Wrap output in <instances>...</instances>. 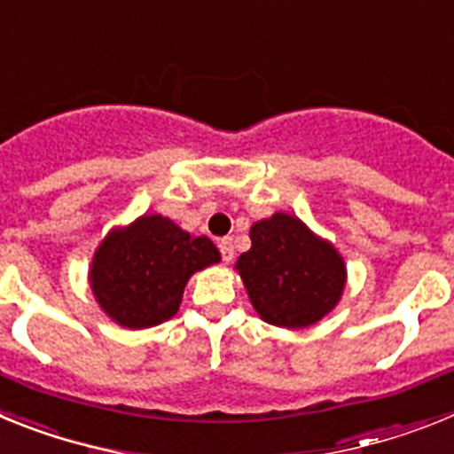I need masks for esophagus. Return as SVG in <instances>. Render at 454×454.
<instances>
[{
    "mask_svg": "<svg viewBox=\"0 0 454 454\" xmlns=\"http://www.w3.org/2000/svg\"><path fill=\"white\" fill-rule=\"evenodd\" d=\"M218 247L224 262L230 263L231 259H234V239H231V236H224V239L218 240Z\"/></svg>",
    "mask_w": 454,
    "mask_h": 454,
    "instance_id": "esophagus-1",
    "label": "esophagus"
}]
</instances>
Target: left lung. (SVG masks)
<instances>
[{
  "label": "left lung",
  "mask_w": 454,
  "mask_h": 454,
  "mask_svg": "<svg viewBox=\"0 0 454 454\" xmlns=\"http://www.w3.org/2000/svg\"><path fill=\"white\" fill-rule=\"evenodd\" d=\"M252 247L239 256V270L254 311L266 323L302 330L339 304L346 263L295 215L275 214L250 227Z\"/></svg>",
  "instance_id": "left-lung-1"
}]
</instances>
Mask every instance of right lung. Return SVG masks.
<instances>
[{"instance_id":"right-lung-1","label":"right lung","mask_w":454,"mask_h":454,"mask_svg":"<svg viewBox=\"0 0 454 454\" xmlns=\"http://www.w3.org/2000/svg\"><path fill=\"white\" fill-rule=\"evenodd\" d=\"M220 262L207 236H191L159 214L114 230L92 256L90 288L104 314L129 330L170 320L192 272Z\"/></svg>"}]
</instances>
